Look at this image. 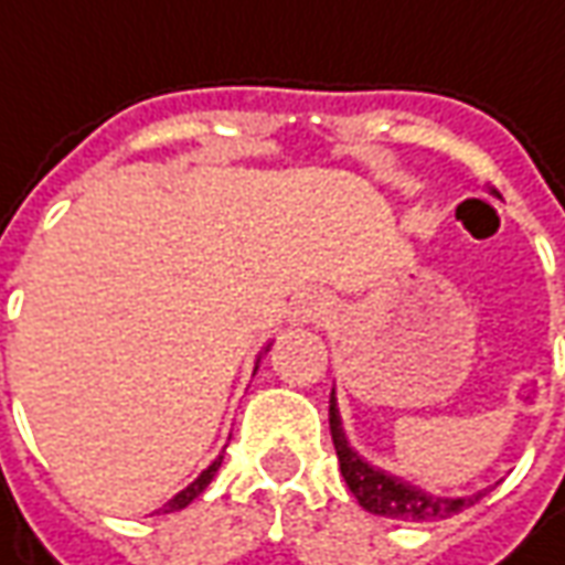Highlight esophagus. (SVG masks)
Returning a JSON list of instances; mask_svg holds the SVG:
<instances>
[{"label":"esophagus","mask_w":565,"mask_h":565,"mask_svg":"<svg viewBox=\"0 0 565 565\" xmlns=\"http://www.w3.org/2000/svg\"><path fill=\"white\" fill-rule=\"evenodd\" d=\"M330 308H332V302L327 299V296L311 294V296H306V302H302V318L315 320V323H318V320H323L327 315H330Z\"/></svg>","instance_id":"1"}]
</instances>
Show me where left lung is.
Wrapping results in <instances>:
<instances>
[{"label":"left lung","instance_id":"8db88e82","mask_svg":"<svg viewBox=\"0 0 565 565\" xmlns=\"http://www.w3.org/2000/svg\"><path fill=\"white\" fill-rule=\"evenodd\" d=\"M330 433L335 454H339V469H342L344 481L351 487V493L356 502L372 514L381 518H393V521H408V523H426V521H445L457 511L469 509L478 499L484 497V490H478L472 497L460 499H445L433 497L417 490L415 484H408L396 475H387L379 466L366 462L344 436L342 417H339V405H335V391L330 393Z\"/></svg>","mask_w":565,"mask_h":565}]
</instances>
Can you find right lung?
<instances>
[{
  "mask_svg": "<svg viewBox=\"0 0 565 565\" xmlns=\"http://www.w3.org/2000/svg\"><path fill=\"white\" fill-rule=\"evenodd\" d=\"M266 351H269V348H266ZM221 462H223V457H217V460L211 462L209 469H205V472L199 475L196 481H193V484L190 487H184V490H181V493H174L172 499H169V502H166V505H162V514H169V511H181V509H186V505H190V502H193V499L199 497V493H202V490H205V487L211 484V478H214V472H217V469H221Z\"/></svg>",
  "mask_w": 565,
  "mask_h": 565,
  "instance_id": "add662e5",
  "label": "right lung"
}]
</instances>
